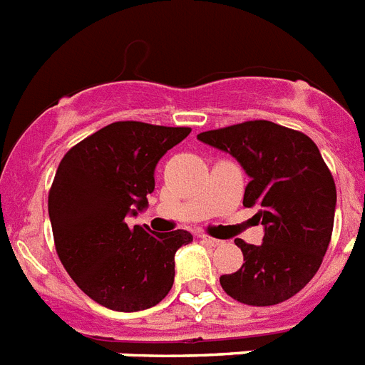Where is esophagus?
Here are the masks:
<instances>
[{
  "label": "esophagus",
  "mask_w": 365,
  "mask_h": 365,
  "mask_svg": "<svg viewBox=\"0 0 365 365\" xmlns=\"http://www.w3.org/2000/svg\"><path fill=\"white\" fill-rule=\"evenodd\" d=\"M201 242L207 244V246H212V248H218V246H222V240L218 239H212V237H209V235H201Z\"/></svg>",
  "instance_id": "esophagus-1"
}]
</instances>
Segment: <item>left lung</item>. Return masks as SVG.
Returning a JSON list of instances; mask_svg holds the SVG:
<instances>
[{
  "instance_id": "8db88e82",
  "label": "left lung",
  "mask_w": 365,
  "mask_h": 365,
  "mask_svg": "<svg viewBox=\"0 0 365 365\" xmlns=\"http://www.w3.org/2000/svg\"><path fill=\"white\" fill-rule=\"evenodd\" d=\"M233 155L250 182L242 205L257 209L261 246L237 239L244 263L220 276L231 298L248 306L285 302L306 287L332 239L336 182L312 138L272 121H244L197 134Z\"/></svg>"
}]
</instances>
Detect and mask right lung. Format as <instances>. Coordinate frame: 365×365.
<instances>
[{
    "mask_svg": "<svg viewBox=\"0 0 365 365\" xmlns=\"http://www.w3.org/2000/svg\"><path fill=\"white\" fill-rule=\"evenodd\" d=\"M188 126L117 121L67 150L48 194L57 257L89 298L115 312H140L170 293L185 230L153 233L126 224L147 207L162 156Z\"/></svg>",
    "mask_w": 365,
    "mask_h": 365,
    "instance_id": "right-lung-1",
    "label": "right lung"
}]
</instances>
